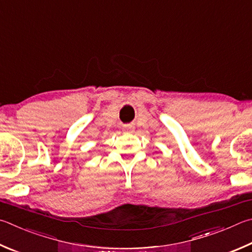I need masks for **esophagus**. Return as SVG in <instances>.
Segmentation results:
<instances>
[{
    "label": "esophagus",
    "mask_w": 252,
    "mask_h": 252,
    "mask_svg": "<svg viewBox=\"0 0 252 252\" xmlns=\"http://www.w3.org/2000/svg\"><path fill=\"white\" fill-rule=\"evenodd\" d=\"M123 129H125L126 132H132V130L134 129L133 125H125L123 126Z\"/></svg>",
    "instance_id": "esophagus-1"
}]
</instances>
